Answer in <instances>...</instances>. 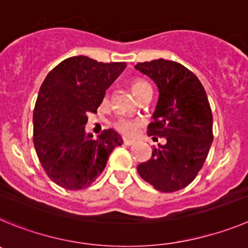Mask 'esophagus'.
I'll list each match as a JSON object with an SVG mask.
<instances>
[{
	"label": "esophagus",
	"mask_w": 248,
	"mask_h": 248,
	"mask_svg": "<svg viewBox=\"0 0 248 248\" xmlns=\"http://www.w3.org/2000/svg\"><path fill=\"white\" fill-rule=\"evenodd\" d=\"M135 143V140H128V138H124V144H126V146H131V144Z\"/></svg>",
	"instance_id": "1"
}]
</instances>
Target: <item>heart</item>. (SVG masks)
<instances>
[{"mask_svg":"<svg viewBox=\"0 0 248 248\" xmlns=\"http://www.w3.org/2000/svg\"><path fill=\"white\" fill-rule=\"evenodd\" d=\"M129 86H131V90L135 93V96L137 99H140L143 96L144 93H152V89L149 86V84L147 81L142 79H133L129 82ZM108 102V93H106L102 97V104L106 105ZM142 126V121L140 119H133V117H126V116H121L119 119H116L113 121L112 127L120 132L121 135L124 136H133L137 132L140 127Z\"/></svg>","mask_w":248,"mask_h":248,"instance_id":"heart-1","label":"heart"}]
</instances>
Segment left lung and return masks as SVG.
<instances>
[{
  "label": "left lung",
  "instance_id": "obj_1",
  "mask_svg": "<svg viewBox=\"0 0 248 248\" xmlns=\"http://www.w3.org/2000/svg\"><path fill=\"white\" fill-rule=\"evenodd\" d=\"M159 90L148 136L166 144L153 147L152 157L137 171L157 190L173 193L188 186L204 166L213 143V113L204 86L193 71L171 60L138 63Z\"/></svg>",
  "mask_w": 248,
  "mask_h": 248
}]
</instances>
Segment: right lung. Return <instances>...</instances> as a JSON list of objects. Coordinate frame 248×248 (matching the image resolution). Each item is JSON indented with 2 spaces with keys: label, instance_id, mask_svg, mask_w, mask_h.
<instances>
[{
  "label": "right lung",
  "instance_id": "obj_1",
  "mask_svg": "<svg viewBox=\"0 0 248 248\" xmlns=\"http://www.w3.org/2000/svg\"><path fill=\"white\" fill-rule=\"evenodd\" d=\"M124 68V62L101 63L79 55L63 60L44 79L33 112V143L46 175L62 188H88L122 144L113 129L93 138L85 124Z\"/></svg>",
  "mask_w": 248,
  "mask_h": 248
}]
</instances>
